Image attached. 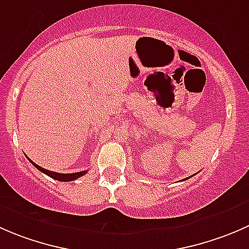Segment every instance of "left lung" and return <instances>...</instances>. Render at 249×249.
Masks as SVG:
<instances>
[{
  "label": "left lung",
  "mask_w": 249,
  "mask_h": 249,
  "mask_svg": "<svg viewBox=\"0 0 249 249\" xmlns=\"http://www.w3.org/2000/svg\"><path fill=\"white\" fill-rule=\"evenodd\" d=\"M190 177H192V176H190ZM187 179H189V177H188V178H184V179H182V180H187Z\"/></svg>",
  "instance_id": "obj_1"
}]
</instances>
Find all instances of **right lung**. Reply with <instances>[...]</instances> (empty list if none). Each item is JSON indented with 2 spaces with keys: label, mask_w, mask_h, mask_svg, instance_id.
Listing matches in <instances>:
<instances>
[{
  "label": "right lung",
  "mask_w": 249,
  "mask_h": 249,
  "mask_svg": "<svg viewBox=\"0 0 249 249\" xmlns=\"http://www.w3.org/2000/svg\"><path fill=\"white\" fill-rule=\"evenodd\" d=\"M27 159H29V158H27ZM29 160H30V162H31V164L34 165V166L36 167L37 170H39L41 172L46 173L47 176L52 177L53 179L60 180V182H72V180H76L77 178L82 177V176H84L85 173L88 172V170H87V171H80V172H74V173H59V172L49 171V170H46V169H43V167H41V166H38V165L35 164V162L32 161L31 159H29Z\"/></svg>",
  "instance_id": "add662e5"
}]
</instances>
